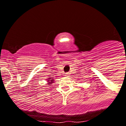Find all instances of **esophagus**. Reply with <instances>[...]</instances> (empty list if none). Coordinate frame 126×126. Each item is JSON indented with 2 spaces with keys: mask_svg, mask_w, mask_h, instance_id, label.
Returning a JSON list of instances; mask_svg holds the SVG:
<instances>
[{
  "mask_svg": "<svg viewBox=\"0 0 126 126\" xmlns=\"http://www.w3.org/2000/svg\"><path fill=\"white\" fill-rule=\"evenodd\" d=\"M65 76H69V73H65Z\"/></svg>",
  "mask_w": 126,
  "mask_h": 126,
  "instance_id": "obj_1",
  "label": "esophagus"
}]
</instances>
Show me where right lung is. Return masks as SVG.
Listing matches in <instances>:
<instances>
[{
	"label": "right lung",
	"instance_id": "right-lung-1",
	"mask_svg": "<svg viewBox=\"0 0 126 126\" xmlns=\"http://www.w3.org/2000/svg\"><path fill=\"white\" fill-rule=\"evenodd\" d=\"M47 81V82H48V84H51V83H53V82L54 80H53V79H51V78H49Z\"/></svg>",
	"mask_w": 126,
	"mask_h": 126
}]
</instances>
